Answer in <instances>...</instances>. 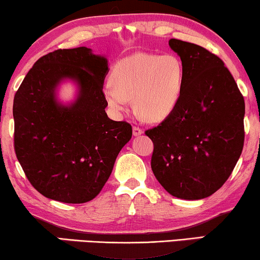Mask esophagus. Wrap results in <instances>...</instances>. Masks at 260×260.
I'll use <instances>...</instances> for the list:
<instances>
[{
  "label": "esophagus",
  "instance_id": "obj_1",
  "mask_svg": "<svg viewBox=\"0 0 260 260\" xmlns=\"http://www.w3.org/2000/svg\"><path fill=\"white\" fill-rule=\"evenodd\" d=\"M133 133H134V136H140V135L143 134V129H142V127H140L138 125H134Z\"/></svg>",
  "mask_w": 260,
  "mask_h": 260
}]
</instances>
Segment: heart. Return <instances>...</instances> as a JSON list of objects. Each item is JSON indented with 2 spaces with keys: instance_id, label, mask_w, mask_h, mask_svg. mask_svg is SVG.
I'll return each instance as SVG.
<instances>
[{
  "instance_id": "obj_1",
  "label": "heart",
  "mask_w": 260,
  "mask_h": 260,
  "mask_svg": "<svg viewBox=\"0 0 260 260\" xmlns=\"http://www.w3.org/2000/svg\"><path fill=\"white\" fill-rule=\"evenodd\" d=\"M184 66L179 56L136 53L113 67L104 98L113 111L122 112L134 99L136 112L148 122L167 118L179 104L184 85Z\"/></svg>"
}]
</instances>
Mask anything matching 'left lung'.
I'll return each mask as SVG.
<instances>
[{"label":"left lung","instance_id":"obj_1","mask_svg":"<svg viewBox=\"0 0 260 260\" xmlns=\"http://www.w3.org/2000/svg\"><path fill=\"white\" fill-rule=\"evenodd\" d=\"M184 66L175 110L145 131L152 173L173 197L199 200L226 182L244 147L245 102L229 69L201 46L170 39Z\"/></svg>","mask_w":260,"mask_h":260}]
</instances>
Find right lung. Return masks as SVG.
Listing matches in <instances>:
<instances>
[{"label": "right lung", "mask_w": 260, "mask_h": 260, "mask_svg": "<svg viewBox=\"0 0 260 260\" xmlns=\"http://www.w3.org/2000/svg\"><path fill=\"white\" fill-rule=\"evenodd\" d=\"M108 60L86 47L41 56L14 97V149L39 193L65 204L91 201L111 175L133 127L110 119L103 85ZM72 79L80 87L69 107L56 102V86Z\"/></svg>", "instance_id": "right-lung-1"}]
</instances>
